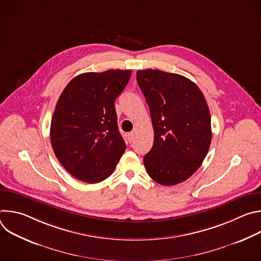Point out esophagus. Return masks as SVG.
Listing matches in <instances>:
<instances>
[{"mask_svg": "<svg viewBox=\"0 0 261 261\" xmlns=\"http://www.w3.org/2000/svg\"><path fill=\"white\" fill-rule=\"evenodd\" d=\"M127 137H128V141L131 143L132 141H133V139H134V133H129L128 135H127Z\"/></svg>", "mask_w": 261, "mask_h": 261, "instance_id": "34e87169", "label": "esophagus"}]
</instances>
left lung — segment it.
Masks as SVG:
<instances>
[{
	"mask_svg": "<svg viewBox=\"0 0 261 261\" xmlns=\"http://www.w3.org/2000/svg\"><path fill=\"white\" fill-rule=\"evenodd\" d=\"M137 84L150 108L154 144L144 167L155 181L172 186L202 164L212 140L211 114L199 88L179 74L145 69Z\"/></svg>",
	"mask_w": 261,
	"mask_h": 261,
	"instance_id": "8db88e82",
	"label": "left lung"
}]
</instances>
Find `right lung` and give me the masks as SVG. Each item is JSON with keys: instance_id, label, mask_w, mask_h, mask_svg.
Segmentation results:
<instances>
[{"instance_id": "1", "label": "right lung", "mask_w": 261, "mask_h": 261, "mask_svg": "<svg viewBox=\"0 0 261 261\" xmlns=\"http://www.w3.org/2000/svg\"><path fill=\"white\" fill-rule=\"evenodd\" d=\"M130 76L131 70L121 69L83 73L58 100L50 124L51 145L60 163L80 180H104L126 150L115 101Z\"/></svg>"}]
</instances>
